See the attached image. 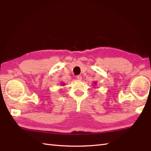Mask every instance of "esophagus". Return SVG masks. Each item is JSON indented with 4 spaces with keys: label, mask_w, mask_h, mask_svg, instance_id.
<instances>
[{
    "label": "esophagus",
    "mask_w": 151,
    "mask_h": 151,
    "mask_svg": "<svg viewBox=\"0 0 151 151\" xmlns=\"http://www.w3.org/2000/svg\"><path fill=\"white\" fill-rule=\"evenodd\" d=\"M76 79H77L78 81H81V80H82V76H81V75L76 76Z\"/></svg>",
    "instance_id": "obj_1"
}]
</instances>
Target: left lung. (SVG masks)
Masks as SVG:
<instances>
[{"label": "left lung", "instance_id": "1", "mask_svg": "<svg viewBox=\"0 0 151 151\" xmlns=\"http://www.w3.org/2000/svg\"><path fill=\"white\" fill-rule=\"evenodd\" d=\"M95 84H96V82H95Z\"/></svg>", "mask_w": 151, "mask_h": 151}]
</instances>
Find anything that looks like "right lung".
Masks as SVG:
<instances>
[{
    "label": "right lung",
    "instance_id": "right-lung-1",
    "mask_svg": "<svg viewBox=\"0 0 151 151\" xmlns=\"http://www.w3.org/2000/svg\"><path fill=\"white\" fill-rule=\"evenodd\" d=\"M63 84V85H64V84Z\"/></svg>",
    "mask_w": 151,
    "mask_h": 151
}]
</instances>
